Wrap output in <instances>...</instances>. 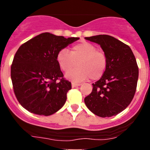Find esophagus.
<instances>
[{
    "mask_svg": "<svg viewBox=\"0 0 150 150\" xmlns=\"http://www.w3.org/2000/svg\"><path fill=\"white\" fill-rule=\"evenodd\" d=\"M80 83H77V82H72V87H77L80 86Z\"/></svg>",
    "mask_w": 150,
    "mask_h": 150,
    "instance_id": "1",
    "label": "esophagus"
}]
</instances>
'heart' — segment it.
<instances>
[{
  "instance_id": "heart-1",
  "label": "heart",
  "mask_w": 150,
  "mask_h": 150,
  "mask_svg": "<svg viewBox=\"0 0 150 150\" xmlns=\"http://www.w3.org/2000/svg\"><path fill=\"white\" fill-rule=\"evenodd\" d=\"M56 61L64 72L70 71L78 65L79 68L65 75L69 80L77 82L86 80L89 77L93 80H98L104 75L107 64L104 53L87 42L73 45L70 53L66 49L60 50Z\"/></svg>"
}]
</instances>
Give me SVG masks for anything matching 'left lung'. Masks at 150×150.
<instances>
[{
	"instance_id": "8db88e82",
	"label": "left lung",
	"mask_w": 150,
	"mask_h": 150,
	"mask_svg": "<svg viewBox=\"0 0 150 150\" xmlns=\"http://www.w3.org/2000/svg\"><path fill=\"white\" fill-rule=\"evenodd\" d=\"M100 45L107 60L102 77L93 83L90 94L85 98L94 114L105 118L123 111L133 99L139 70L131 49L116 38L106 34L85 37Z\"/></svg>"
}]
</instances>
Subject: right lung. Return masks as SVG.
Returning <instances> with one entry per match:
<instances>
[{
	"label": "right lung",
	"mask_w": 150,
	"mask_h": 150,
	"mask_svg": "<svg viewBox=\"0 0 150 150\" xmlns=\"http://www.w3.org/2000/svg\"><path fill=\"white\" fill-rule=\"evenodd\" d=\"M79 39L45 32L20 46L11 65V80L22 107L40 116L52 115L63 107L71 83L63 78L56 56Z\"/></svg>",
	"instance_id": "add662e5"
}]
</instances>
